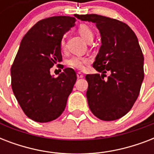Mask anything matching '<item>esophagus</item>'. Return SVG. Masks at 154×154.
I'll list each match as a JSON object with an SVG mask.
<instances>
[{"instance_id": "34e87169", "label": "esophagus", "mask_w": 154, "mask_h": 154, "mask_svg": "<svg viewBox=\"0 0 154 154\" xmlns=\"http://www.w3.org/2000/svg\"><path fill=\"white\" fill-rule=\"evenodd\" d=\"M77 78H82V77H84V75L82 74L81 72H78L77 73Z\"/></svg>"}]
</instances>
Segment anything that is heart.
I'll use <instances>...</instances> for the list:
<instances>
[{
  "label": "heart",
  "instance_id": "b5f03b06",
  "mask_svg": "<svg viewBox=\"0 0 154 154\" xmlns=\"http://www.w3.org/2000/svg\"><path fill=\"white\" fill-rule=\"evenodd\" d=\"M78 32H79L80 35L86 42H89L90 41H93L94 32L89 26L85 25V24L80 25L79 27H78ZM60 48L62 49L65 48V40H64V38L60 41ZM90 60H91V59L89 57L79 55L74 56L68 60V65L72 68H76L77 69L85 70L86 69L87 65L90 62Z\"/></svg>",
  "mask_w": 154,
  "mask_h": 154
}]
</instances>
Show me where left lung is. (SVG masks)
Wrapping results in <instances>:
<instances>
[{
    "mask_svg": "<svg viewBox=\"0 0 154 154\" xmlns=\"http://www.w3.org/2000/svg\"><path fill=\"white\" fill-rule=\"evenodd\" d=\"M76 17L95 23L101 35V46L93 64L98 73L85 76L89 109L103 121L119 119L131 109L144 80V57L137 37L116 19L97 14ZM107 71L110 76L104 79Z\"/></svg>",
    "mask_w": 154,
    "mask_h": 154,
    "instance_id": "1",
    "label": "left lung"
}]
</instances>
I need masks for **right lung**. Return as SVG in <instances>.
Here are the masks:
<instances>
[{
  "mask_svg": "<svg viewBox=\"0 0 154 154\" xmlns=\"http://www.w3.org/2000/svg\"><path fill=\"white\" fill-rule=\"evenodd\" d=\"M76 19L56 16L37 22L24 36L11 67V85L19 105L30 119L48 122L62 113L77 75L65 68L57 77L50 68L61 62L60 41Z\"/></svg>",
  "mask_w": 154,
  "mask_h": 154,
  "instance_id": "add662e5",
  "label": "right lung"
}]
</instances>
